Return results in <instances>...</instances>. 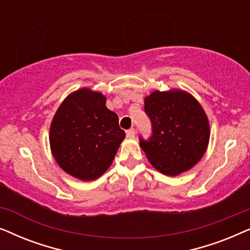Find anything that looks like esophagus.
<instances>
[{"label":"esophagus","instance_id":"34e87169","mask_svg":"<svg viewBox=\"0 0 250 250\" xmlns=\"http://www.w3.org/2000/svg\"><path fill=\"white\" fill-rule=\"evenodd\" d=\"M126 136L129 139H133L135 136V129L134 128H129L128 131H126Z\"/></svg>","mask_w":250,"mask_h":250}]
</instances>
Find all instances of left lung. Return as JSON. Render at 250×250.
<instances>
[{"label":"left lung","instance_id":"left-lung-1","mask_svg":"<svg viewBox=\"0 0 250 250\" xmlns=\"http://www.w3.org/2000/svg\"><path fill=\"white\" fill-rule=\"evenodd\" d=\"M145 110L152 135L149 141L140 138V146L158 172L176 176L199 163L209 143L210 127L192 94L179 88L153 91L145 98Z\"/></svg>","mask_w":250,"mask_h":250}]
</instances>
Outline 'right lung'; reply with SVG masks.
<instances>
[{"label": "right lung", "mask_w": 250, "mask_h": 250, "mask_svg": "<svg viewBox=\"0 0 250 250\" xmlns=\"http://www.w3.org/2000/svg\"><path fill=\"white\" fill-rule=\"evenodd\" d=\"M105 100L101 92L78 88L61 102L51 122V152L60 168L78 180L99 179L125 139Z\"/></svg>", "instance_id": "add662e5"}]
</instances>
